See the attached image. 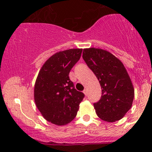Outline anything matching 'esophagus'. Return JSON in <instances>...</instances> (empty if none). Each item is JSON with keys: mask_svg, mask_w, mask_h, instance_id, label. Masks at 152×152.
<instances>
[{"mask_svg": "<svg viewBox=\"0 0 152 152\" xmlns=\"http://www.w3.org/2000/svg\"><path fill=\"white\" fill-rule=\"evenodd\" d=\"M83 93H84L86 95H87V90H86V89H84V90L83 91Z\"/></svg>", "mask_w": 152, "mask_h": 152, "instance_id": "1", "label": "esophagus"}]
</instances>
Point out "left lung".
Returning <instances> with one entry per match:
<instances>
[{"label":"left lung","mask_w":152,"mask_h":152,"mask_svg":"<svg viewBox=\"0 0 152 152\" xmlns=\"http://www.w3.org/2000/svg\"><path fill=\"white\" fill-rule=\"evenodd\" d=\"M82 57L102 88L100 99L93 104L98 117L109 122L122 119L134 97V87L123 64L109 52L95 48L84 49Z\"/></svg>","instance_id":"8db88e82"}]
</instances>
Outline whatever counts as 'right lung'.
<instances>
[{
  "mask_svg": "<svg viewBox=\"0 0 152 152\" xmlns=\"http://www.w3.org/2000/svg\"><path fill=\"white\" fill-rule=\"evenodd\" d=\"M82 49L55 53L45 61L34 86L37 109L47 121L65 125L75 118L84 94L75 88L69 78L72 68L80 60Z\"/></svg>",
  "mask_w": 152,
  "mask_h": 152,
  "instance_id": "obj_1",
  "label": "right lung"
}]
</instances>
